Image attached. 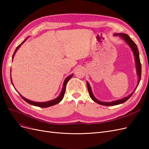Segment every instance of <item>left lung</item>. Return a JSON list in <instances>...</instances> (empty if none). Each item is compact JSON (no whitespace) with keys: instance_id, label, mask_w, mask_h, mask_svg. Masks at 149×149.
<instances>
[{"instance_id":"left-lung-1","label":"left lung","mask_w":149,"mask_h":149,"mask_svg":"<svg viewBox=\"0 0 149 149\" xmlns=\"http://www.w3.org/2000/svg\"><path fill=\"white\" fill-rule=\"evenodd\" d=\"M114 36H119V37H120L124 39V41L128 44V45L130 47V48H131V49L132 50L134 55L135 56V62H136V70H137V75H138L139 80H138V82H137V84L136 86V88H135V89L134 90L133 92L130 94H129L128 96L125 97L123 99H121V100H118L111 101V102H102V101H99L97 99H96L93 95L91 86H90V85L88 83V82L86 81L88 90V93H89L90 97H91L92 99V100H93L94 102H97V104H100L102 105V106H115V105H118V104H120L125 102L126 101L128 100L132 96L133 93H134L135 91H136V88H137L140 81H141V73H142L141 68H141V61H140V58H139V50H138V48H137L136 44L135 43L133 40L130 38V37L128 35L125 34V33H114Z\"/></svg>"}]
</instances>
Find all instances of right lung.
<instances>
[{
  "mask_svg": "<svg viewBox=\"0 0 149 149\" xmlns=\"http://www.w3.org/2000/svg\"><path fill=\"white\" fill-rule=\"evenodd\" d=\"M26 39H25L23 42H22V43H21V44H20L18 46V47L16 48L15 50L14 53H13V56H12V60H13V56H14L15 54V53H16V52H17V49L20 48V47L21 46V45H22V44H23V43L26 41ZM73 74H71V75H70V76H68L67 78H66V79H65V81H64L63 84L62 90H61V93H60V95L58 96V97H56V99H55V100H53L49 101H47V102H34V101L29 100H27V99L25 98L24 96H22L20 93H19V94L20 95V96L22 97V98L23 99V100H24V101H25L26 102L29 103V104H31V105H33V106H37V107H50V106H54V105L56 104L59 103L60 102H61V100H63V98L64 95H65V91H66V84H67V83H68V81L71 78V77H72V76H73ZM10 79H11V82H12V85H13L12 81V78H10Z\"/></svg>",
  "mask_w": 149,
  "mask_h": 149,
  "instance_id": "right-lung-1",
  "label": "right lung"
}]
</instances>
